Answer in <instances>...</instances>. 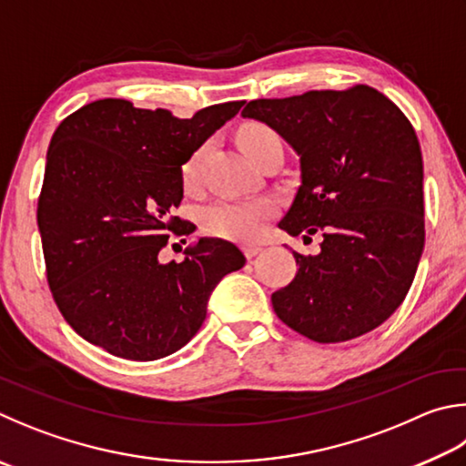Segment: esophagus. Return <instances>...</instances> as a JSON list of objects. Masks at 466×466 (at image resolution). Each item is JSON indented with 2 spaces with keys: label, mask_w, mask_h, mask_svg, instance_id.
I'll list each match as a JSON object with an SVG mask.
<instances>
[{
  "label": "esophagus",
  "mask_w": 466,
  "mask_h": 466,
  "mask_svg": "<svg viewBox=\"0 0 466 466\" xmlns=\"http://www.w3.org/2000/svg\"><path fill=\"white\" fill-rule=\"evenodd\" d=\"M242 250H244V255H247L248 258H255L258 252L262 250V247H260V244H244Z\"/></svg>",
  "instance_id": "34e87169"
}]
</instances>
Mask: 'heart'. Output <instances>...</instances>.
<instances>
[{
    "label": "heart",
    "instance_id": "1",
    "mask_svg": "<svg viewBox=\"0 0 466 466\" xmlns=\"http://www.w3.org/2000/svg\"><path fill=\"white\" fill-rule=\"evenodd\" d=\"M277 137V134L267 128V126L252 124L247 126L240 132V147L242 150L250 155L262 142ZM206 148H199L185 160L181 167V181L185 189H193L199 183L201 175V163H204ZM273 204L268 199H247V201H230L222 199L211 204L206 211L201 222H204L206 230L219 236V238H230V240H255L260 234L262 226L273 214Z\"/></svg>",
    "mask_w": 466,
    "mask_h": 466
}]
</instances>
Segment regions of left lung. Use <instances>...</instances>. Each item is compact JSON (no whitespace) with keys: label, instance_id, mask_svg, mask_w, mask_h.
<instances>
[{"label":"left lung","instance_id":"obj_1","mask_svg":"<svg viewBox=\"0 0 466 466\" xmlns=\"http://www.w3.org/2000/svg\"><path fill=\"white\" fill-rule=\"evenodd\" d=\"M299 157L301 185L279 228L319 232L293 252V281L270 295L279 319L314 342L375 329L401 306L424 250V165L416 130L369 86L255 99L242 109Z\"/></svg>","mask_w":466,"mask_h":466}]
</instances>
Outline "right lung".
<instances>
[{
	"label": "right lung",
	"mask_w": 466,
	"mask_h": 466,
	"mask_svg": "<svg viewBox=\"0 0 466 466\" xmlns=\"http://www.w3.org/2000/svg\"><path fill=\"white\" fill-rule=\"evenodd\" d=\"M244 101L181 120L168 109L97 99L58 124L46 152L38 230L50 291L87 342L128 360H157L198 334L216 285L244 267L238 247L199 238L160 260L189 222L173 216L185 165Z\"/></svg>",
	"instance_id": "1"
}]
</instances>
